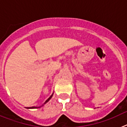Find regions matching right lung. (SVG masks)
I'll list each match as a JSON object with an SVG mask.
<instances>
[{
  "label": "right lung",
  "instance_id": "add662e5",
  "mask_svg": "<svg viewBox=\"0 0 127 127\" xmlns=\"http://www.w3.org/2000/svg\"><path fill=\"white\" fill-rule=\"evenodd\" d=\"M52 96H53V94H52V95H51V96H50V97H49V98H48V99L46 100V102H44V104H43V105H44V104H45L46 103H47V102H48L49 101V100H50V99H51V97H52ZM42 105H41V106H40V107H28V108H30V109H35V108H39V107H42Z\"/></svg>",
  "mask_w": 127,
  "mask_h": 127
}]
</instances>
